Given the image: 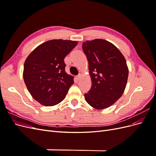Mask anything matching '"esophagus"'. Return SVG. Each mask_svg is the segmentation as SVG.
Listing matches in <instances>:
<instances>
[{
  "mask_svg": "<svg viewBox=\"0 0 156 156\" xmlns=\"http://www.w3.org/2000/svg\"><path fill=\"white\" fill-rule=\"evenodd\" d=\"M80 79H81V76H80V75H78V76L76 77V79L77 80V81H79Z\"/></svg>",
  "mask_w": 156,
  "mask_h": 156,
  "instance_id": "1",
  "label": "esophagus"
}]
</instances>
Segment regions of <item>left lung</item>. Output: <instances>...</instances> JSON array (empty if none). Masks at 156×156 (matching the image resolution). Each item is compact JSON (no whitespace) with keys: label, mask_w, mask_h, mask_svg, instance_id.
Listing matches in <instances>:
<instances>
[{"label":"left lung","mask_w":156,"mask_h":156,"mask_svg":"<svg viewBox=\"0 0 156 156\" xmlns=\"http://www.w3.org/2000/svg\"><path fill=\"white\" fill-rule=\"evenodd\" d=\"M83 50L88 62L92 86L84 98L96 109L108 108L123 94L128 78L126 60L116 47L103 39L86 41Z\"/></svg>","instance_id":"obj_1"}]
</instances>
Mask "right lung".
<instances>
[{
    "mask_svg": "<svg viewBox=\"0 0 156 156\" xmlns=\"http://www.w3.org/2000/svg\"><path fill=\"white\" fill-rule=\"evenodd\" d=\"M77 44V41L51 40L27 56L23 79L32 98L42 105L58 104L73 84V77L65 72L64 59Z\"/></svg>",
    "mask_w": 156,
    "mask_h": 156,
    "instance_id": "right-lung-1",
    "label": "right lung"
}]
</instances>
